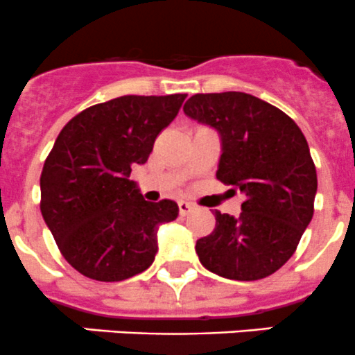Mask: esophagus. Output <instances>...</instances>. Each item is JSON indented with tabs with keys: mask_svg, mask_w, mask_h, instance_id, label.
<instances>
[{
	"mask_svg": "<svg viewBox=\"0 0 355 355\" xmlns=\"http://www.w3.org/2000/svg\"><path fill=\"white\" fill-rule=\"evenodd\" d=\"M192 209H194V206H192L191 202H185V200H178V213H180V216H185V214L191 213Z\"/></svg>",
	"mask_w": 355,
	"mask_h": 355,
	"instance_id": "1",
	"label": "esophagus"
}]
</instances>
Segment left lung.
Returning a JSON list of instances; mask_svg holds the SVG:
<instances>
[{
    "label": "left lung",
    "mask_w": 355,
    "mask_h": 355,
    "mask_svg": "<svg viewBox=\"0 0 355 355\" xmlns=\"http://www.w3.org/2000/svg\"><path fill=\"white\" fill-rule=\"evenodd\" d=\"M184 111L216 128V178L245 194L239 218L214 213V230L196 244L200 264L230 280L270 277L313 220L318 177L306 137L288 114L245 92L196 94Z\"/></svg>",
    "instance_id": "8db88e82"
}]
</instances>
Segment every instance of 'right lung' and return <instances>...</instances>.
I'll list each match as a JSON object with an SVG mask.
<instances>
[{
    "label": "right lung",
    "instance_id": "right-lung-1",
    "mask_svg": "<svg viewBox=\"0 0 355 355\" xmlns=\"http://www.w3.org/2000/svg\"><path fill=\"white\" fill-rule=\"evenodd\" d=\"M187 94L121 96L84 110L62 128L41 173V213L60 252L84 277L120 282L148 270L157 227L177 202H149L130 180Z\"/></svg>",
    "mask_w": 355,
    "mask_h": 355
}]
</instances>
